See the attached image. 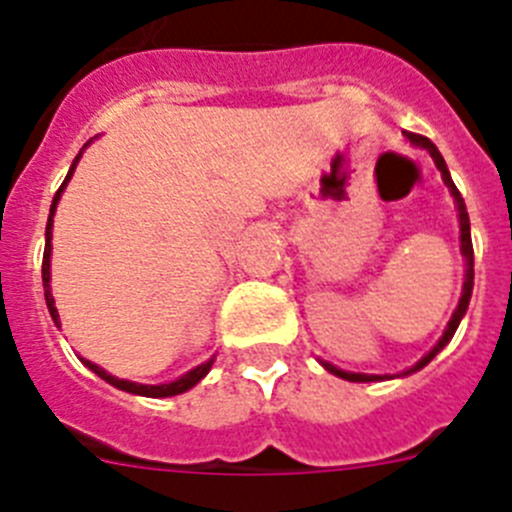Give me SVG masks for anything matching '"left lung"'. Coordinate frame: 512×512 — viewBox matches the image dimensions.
I'll return each instance as SVG.
<instances>
[{
	"instance_id": "obj_1",
	"label": "left lung",
	"mask_w": 512,
	"mask_h": 512,
	"mask_svg": "<svg viewBox=\"0 0 512 512\" xmlns=\"http://www.w3.org/2000/svg\"><path fill=\"white\" fill-rule=\"evenodd\" d=\"M405 138H408L410 143H415V146L425 148V151L431 153V158H433V161H436L438 171H441L443 182H446V187H449V189H451V194H454L456 210H459L461 253H464V256H467V279H464V289H461L459 307H456L454 318L449 320V328H446V333H443L441 341H438L436 346H433L431 351H428V354H425L423 359H420L418 364H415L413 369H410V372H418V369H423V366L428 364V361H431L433 356H436L438 351H441V348L446 346V343L451 341V336H454L456 328H459V320L464 318V312H467V307H469V297H472V287H474V248H472V233H469V212H467V205H464V197H461V192H459V189H456L454 179H451L449 169H446V161H443V156H441V153H438V148L433 146L431 140L425 138V135L408 133V130H405ZM323 366H325V369H328L330 374H336V377H341V379H348V382H377V379H384V377H377V374H351V372H343V369H338V366H333V364H325V361H323ZM410 372H408V374H410Z\"/></svg>"
}]
</instances>
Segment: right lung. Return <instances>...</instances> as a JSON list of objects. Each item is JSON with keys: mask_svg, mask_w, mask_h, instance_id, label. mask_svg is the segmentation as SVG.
Listing matches in <instances>:
<instances>
[{"mask_svg": "<svg viewBox=\"0 0 512 512\" xmlns=\"http://www.w3.org/2000/svg\"><path fill=\"white\" fill-rule=\"evenodd\" d=\"M84 148H87V146H84ZM79 156H81V153H79ZM79 156L74 158V164H71L69 174H66V179H63L61 189H58V192H56V197H53V205H51V217H48V225H45V251H43V289H45V305H48V312H51V318H53V323H56V325H61V323H58V310H56V302H53V295H51V284H48V282H51V228H53V212H56L58 197H61L63 187H66V184H69L71 174H74L76 164H79ZM81 361H84V364H87L89 369H92V372L97 374V377H102L104 382L115 384L117 390L133 392V395H143V397H171V395H182V392L192 390L194 384L200 382V379L205 377L207 372H210V366H212V359H210V361H207V364H200V366H197V369H192V372H187V374H184V377H179V379H176V382H169V384H135V382H125V379H117V377H112V374H107V372H104V369H102V366L92 364V361H87V359H81Z\"/></svg>", "mask_w": 512, "mask_h": 512, "instance_id": "1", "label": "right lung"}]
</instances>
